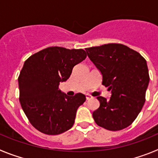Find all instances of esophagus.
Wrapping results in <instances>:
<instances>
[{
	"label": "esophagus",
	"instance_id": "1",
	"mask_svg": "<svg viewBox=\"0 0 158 158\" xmlns=\"http://www.w3.org/2000/svg\"><path fill=\"white\" fill-rule=\"evenodd\" d=\"M85 97H86V100H90V99H92V96H90V95H89V94H86L85 95Z\"/></svg>",
	"mask_w": 158,
	"mask_h": 158
}]
</instances>
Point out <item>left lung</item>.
<instances>
[{
  "label": "left lung",
  "mask_w": 158,
  "mask_h": 158,
  "mask_svg": "<svg viewBox=\"0 0 158 158\" xmlns=\"http://www.w3.org/2000/svg\"><path fill=\"white\" fill-rule=\"evenodd\" d=\"M85 51L101 73L102 85L111 91L109 100L97 97L100 107L93 113L95 122L109 131L127 127L146 101L150 81L146 59L139 52L118 43L89 47Z\"/></svg>",
  "instance_id": "obj_1"
}]
</instances>
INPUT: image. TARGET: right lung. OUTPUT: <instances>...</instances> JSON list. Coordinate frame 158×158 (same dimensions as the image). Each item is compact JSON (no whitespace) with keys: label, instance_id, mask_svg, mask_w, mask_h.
Returning <instances> with one entry per match:
<instances>
[{"label":"right lung","instance_id":"obj_1","mask_svg":"<svg viewBox=\"0 0 158 158\" xmlns=\"http://www.w3.org/2000/svg\"><path fill=\"white\" fill-rule=\"evenodd\" d=\"M86 56L82 49L51 47L25 61L18 77L19 102L29 122L39 131L56 135L73 127L77 110L85 101V96H67L58 86Z\"/></svg>","mask_w":158,"mask_h":158}]
</instances>
